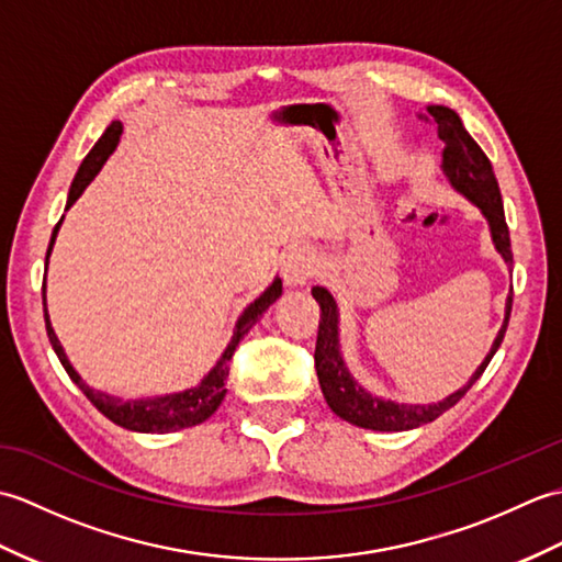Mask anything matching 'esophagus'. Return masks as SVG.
<instances>
[{"mask_svg":"<svg viewBox=\"0 0 562 562\" xmlns=\"http://www.w3.org/2000/svg\"><path fill=\"white\" fill-rule=\"evenodd\" d=\"M280 270L282 280L290 284V288H304V284L312 280L316 272V256L308 246H290L280 258Z\"/></svg>","mask_w":562,"mask_h":562,"instance_id":"obj_1","label":"esophagus"}]
</instances>
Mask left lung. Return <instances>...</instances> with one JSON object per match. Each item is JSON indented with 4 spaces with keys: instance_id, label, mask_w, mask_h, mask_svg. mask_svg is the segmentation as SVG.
Masks as SVG:
<instances>
[{
    "instance_id": "1",
    "label": "left lung",
    "mask_w": 562,
    "mask_h": 562,
    "mask_svg": "<svg viewBox=\"0 0 562 562\" xmlns=\"http://www.w3.org/2000/svg\"><path fill=\"white\" fill-rule=\"evenodd\" d=\"M420 121L435 125L439 139L445 142L441 149V173L449 181V186L457 190L459 195L479 207L481 214L491 229L493 246L507 268L512 272V244H509V229L505 222V205L503 195H499L497 178L493 173L491 159L485 151L475 145V139L465 133L461 117L457 111L447 109V105H427V115L417 113ZM314 300L321 306V324H318V340H316V374L321 391L328 408L342 417L345 423L374 429V432H405V429H415L437 420L441 413H447L451 405H457L465 391H469L475 381L481 379L485 367L491 364L493 355L497 352L499 342L505 338V330L512 314V288L505 300V318L499 326L497 336L491 345V350L483 357V362L475 367L471 379L465 381L461 389L449 393L447 398L435 403H401L386 396H376L369 389H364L350 372L348 362L342 357L340 345V306L328 288H314Z\"/></svg>"
}]
</instances>
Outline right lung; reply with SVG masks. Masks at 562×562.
Segmentation results:
<instances>
[{
  "label": "right lung",
  "instance_id": "obj_1",
  "mask_svg": "<svg viewBox=\"0 0 562 562\" xmlns=\"http://www.w3.org/2000/svg\"><path fill=\"white\" fill-rule=\"evenodd\" d=\"M121 135H123V123L121 121H113L109 127H105V133L99 137V142L93 145V149L87 154V159L81 161L75 181H71V186H69L65 212L71 205H75V202L81 198L83 190H87V186L99 176V171L103 169V164L109 161V157L117 147V142H121ZM63 220H65V214H63ZM63 220L55 224L53 236H50V246H47L45 274H47V260H50L55 238H57L59 226H63ZM280 294H282V280L278 278V274H274L268 288L262 290L256 296V300L244 308L241 314H238L234 330H232V338H229V342H226V348L220 355V360L212 364L210 372L202 376L195 386L183 389V391H173V393H161V396H145V398H130V401L123 398V396H113V393H109V391L89 386L75 369V364L69 362L63 342H59L57 333L50 324V314H47L45 282H43V312H45L47 338H50V345H53V350L57 355V360L63 362L65 372L81 389L83 396H87L93 405H97V408L115 425H121L125 429H133V432L166 435V432H178V429H186V427L205 423L207 417L220 408V403L226 396L224 381H226V376H229V360H232V355L236 350V345L241 342L246 333L258 324L262 314H266L268 308L280 300Z\"/></svg>",
  "mask_w": 562,
  "mask_h": 562
}]
</instances>
